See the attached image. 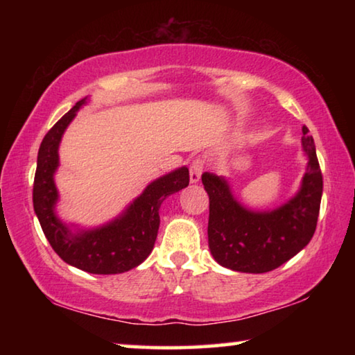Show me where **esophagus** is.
Masks as SVG:
<instances>
[{
  "instance_id": "esophagus-1",
  "label": "esophagus",
  "mask_w": 355,
  "mask_h": 355,
  "mask_svg": "<svg viewBox=\"0 0 355 355\" xmlns=\"http://www.w3.org/2000/svg\"><path fill=\"white\" fill-rule=\"evenodd\" d=\"M202 171H203V164L200 159H196L194 163L191 164L189 167V182L194 184V183H199L200 175H202Z\"/></svg>"
}]
</instances>
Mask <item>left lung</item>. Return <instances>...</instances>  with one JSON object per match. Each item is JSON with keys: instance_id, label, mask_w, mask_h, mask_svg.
<instances>
[{"instance_id": "obj_1", "label": "left lung", "mask_w": 355, "mask_h": 355, "mask_svg": "<svg viewBox=\"0 0 355 355\" xmlns=\"http://www.w3.org/2000/svg\"><path fill=\"white\" fill-rule=\"evenodd\" d=\"M307 167L296 194L272 209L245 207L225 177L205 173L209 197L208 248L220 266L238 272L263 274L299 254L313 236L322 196V175L313 137L302 127Z\"/></svg>"}]
</instances>
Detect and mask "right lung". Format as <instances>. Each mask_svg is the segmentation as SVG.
Here are the masks:
<instances>
[{"label": "right lung", "mask_w": 355, "mask_h": 355, "mask_svg": "<svg viewBox=\"0 0 355 355\" xmlns=\"http://www.w3.org/2000/svg\"><path fill=\"white\" fill-rule=\"evenodd\" d=\"M83 98L56 122L40 144L34 177L33 203L48 243L62 260L91 274H122L152 254L159 228V208L167 197L189 184L186 166L150 182L116 218L95 227L65 222L56 211L59 191L55 173L59 167V146L76 112L87 105Z\"/></svg>", "instance_id": "1"}]
</instances>
